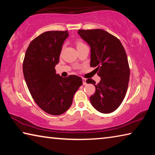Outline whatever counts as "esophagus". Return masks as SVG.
I'll list each match as a JSON object with an SVG mask.
<instances>
[{
  "mask_svg": "<svg viewBox=\"0 0 155 155\" xmlns=\"http://www.w3.org/2000/svg\"><path fill=\"white\" fill-rule=\"evenodd\" d=\"M83 85H87V82H86V81H87V80L85 79V78H83Z\"/></svg>",
  "mask_w": 155,
  "mask_h": 155,
  "instance_id": "1",
  "label": "esophagus"
}]
</instances>
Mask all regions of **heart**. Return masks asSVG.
<instances>
[{"instance_id": "1", "label": "heart", "mask_w": 155, "mask_h": 155, "mask_svg": "<svg viewBox=\"0 0 155 155\" xmlns=\"http://www.w3.org/2000/svg\"><path fill=\"white\" fill-rule=\"evenodd\" d=\"M82 45H84V44L82 42H80V41H78V42H77V47L81 46H82Z\"/></svg>"}]
</instances>
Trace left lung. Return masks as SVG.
<instances>
[{
  "label": "left lung",
  "instance_id": "8db88e82",
  "mask_svg": "<svg viewBox=\"0 0 155 155\" xmlns=\"http://www.w3.org/2000/svg\"><path fill=\"white\" fill-rule=\"evenodd\" d=\"M78 35L90 46V66L96 67L101 81L91 78L96 91L90 96L91 105L103 114H109L118 108L127 93L130 69L125 50L120 41L103 29L78 30Z\"/></svg>",
  "mask_w": 155,
  "mask_h": 155
}]
</instances>
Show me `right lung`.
Here are the masks:
<instances>
[{
    "label": "right lung",
    "mask_w": 155,
    "mask_h": 155,
    "mask_svg": "<svg viewBox=\"0 0 155 155\" xmlns=\"http://www.w3.org/2000/svg\"><path fill=\"white\" fill-rule=\"evenodd\" d=\"M68 35V31L41 33L30 43L23 61V74L33 98L43 111L53 115H61L71 107L83 84L80 77H62L54 69Z\"/></svg>",
    "instance_id": "add662e5"
}]
</instances>
